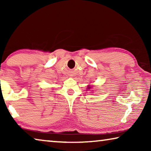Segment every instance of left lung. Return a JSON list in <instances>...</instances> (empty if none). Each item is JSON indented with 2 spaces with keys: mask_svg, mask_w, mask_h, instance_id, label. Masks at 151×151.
<instances>
[{
  "mask_svg": "<svg viewBox=\"0 0 151 151\" xmlns=\"http://www.w3.org/2000/svg\"><path fill=\"white\" fill-rule=\"evenodd\" d=\"M88 89H89V88H90V87H88Z\"/></svg>",
  "mask_w": 151,
  "mask_h": 151,
  "instance_id": "obj_1",
  "label": "left lung"
}]
</instances>
